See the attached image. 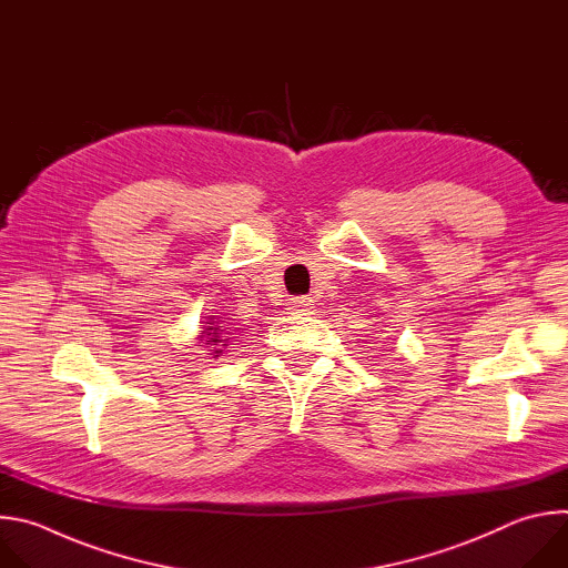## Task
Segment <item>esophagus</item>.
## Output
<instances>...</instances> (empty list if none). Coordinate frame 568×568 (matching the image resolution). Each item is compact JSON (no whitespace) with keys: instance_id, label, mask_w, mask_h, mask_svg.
I'll return each instance as SVG.
<instances>
[{"instance_id":"esophagus-1","label":"esophagus","mask_w":568,"mask_h":568,"mask_svg":"<svg viewBox=\"0 0 568 568\" xmlns=\"http://www.w3.org/2000/svg\"><path fill=\"white\" fill-rule=\"evenodd\" d=\"M313 308H315V306H313L311 297H295V300H293V311L300 313V315H311Z\"/></svg>"}]
</instances>
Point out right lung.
<instances>
[{"label": "right lung", "mask_w": 568, "mask_h": 568, "mask_svg": "<svg viewBox=\"0 0 568 568\" xmlns=\"http://www.w3.org/2000/svg\"><path fill=\"white\" fill-rule=\"evenodd\" d=\"M201 335L196 337V347H205L210 354V358H219V356H223L225 354V349H229V345H231V331H225L229 328V324H225V320H221L219 315H207V322H203L201 324Z\"/></svg>", "instance_id": "1"}]
</instances>
